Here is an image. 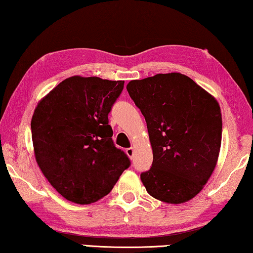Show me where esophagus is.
<instances>
[{"label": "esophagus", "instance_id": "1", "mask_svg": "<svg viewBox=\"0 0 253 253\" xmlns=\"http://www.w3.org/2000/svg\"><path fill=\"white\" fill-rule=\"evenodd\" d=\"M126 153L127 156L132 158V157H133V155H134V148H133V147H130V148H127L126 150Z\"/></svg>", "mask_w": 253, "mask_h": 253}]
</instances>
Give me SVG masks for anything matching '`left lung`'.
<instances>
[{
  "label": "left lung",
  "mask_w": 253,
  "mask_h": 253,
  "mask_svg": "<svg viewBox=\"0 0 253 253\" xmlns=\"http://www.w3.org/2000/svg\"><path fill=\"white\" fill-rule=\"evenodd\" d=\"M126 90L145 116L153 148V164L140 174L147 192L167 204L192 199L218 159L223 122L217 100L176 72L132 80Z\"/></svg>",
  "instance_id": "1"
}]
</instances>
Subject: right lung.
Listing matches in <instances>:
<instances>
[{
    "instance_id": "1",
    "label": "right lung",
    "mask_w": 253,
    "mask_h": 253,
    "mask_svg": "<svg viewBox=\"0 0 253 253\" xmlns=\"http://www.w3.org/2000/svg\"><path fill=\"white\" fill-rule=\"evenodd\" d=\"M124 81L71 77L38 103L32 120L37 164L62 197L88 205L111 192L129 157L114 145L108 114Z\"/></svg>"
}]
</instances>
